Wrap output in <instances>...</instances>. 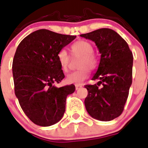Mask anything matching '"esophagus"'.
Masks as SVG:
<instances>
[{
	"label": "esophagus",
	"mask_w": 148,
	"mask_h": 148,
	"mask_svg": "<svg viewBox=\"0 0 148 148\" xmlns=\"http://www.w3.org/2000/svg\"><path fill=\"white\" fill-rule=\"evenodd\" d=\"M82 85H75V88H76V90H78V89H79V88H82Z\"/></svg>",
	"instance_id": "34e87169"
}]
</instances>
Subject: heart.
I'll list each match as a JSON object with an SVG mask.
<instances>
[{
	"instance_id": "heart-1",
	"label": "heart",
	"mask_w": 148,
	"mask_h": 148,
	"mask_svg": "<svg viewBox=\"0 0 148 148\" xmlns=\"http://www.w3.org/2000/svg\"><path fill=\"white\" fill-rule=\"evenodd\" d=\"M72 57H80L77 63V71L68 74L66 82L69 84L80 85L89 75L88 69L93 70L97 66V58L93 54V47L90 42L85 40H79L74 42L71 46ZM57 59L60 67L64 71L69 69L71 58L65 49L58 52Z\"/></svg>"
}]
</instances>
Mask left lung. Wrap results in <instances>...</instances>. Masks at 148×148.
Here are the masks:
<instances>
[{"label": "left lung", "instance_id": "8db88e82", "mask_svg": "<svg viewBox=\"0 0 148 148\" xmlns=\"http://www.w3.org/2000/svg\"><path fill=\"white\" fill-rule=\"evenodd\" d=\"M80 36L94 41L101 54L92 79L99 82L85 86L88 92L85 108L95 119L112 121L122 114L128 99L132 83L133 55L126 41L112 29H98Z\"/></svg>", "mask_w": 148, "mask_h": 148}]
</instances>
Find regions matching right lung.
Segmentation results:
<instances>
[{"mask_svg": "<svg viewBox=\"0 0 148 148\" xmlns=\"http://www.w3.org/2000/svg\"><path fill=\"white\" fill-rule=\"evenodd\" d=\"M46 29L36 30L18 45L12 63L14 92L27 118L40 126H49L63 118L68 95L74 85L57 88L65 77L58 52L76 38Z\"/></svg>", "mask_w": 148, "mask_h": 148, "instance_id": "obj_1", "label": "right lung"}]
</instances>
